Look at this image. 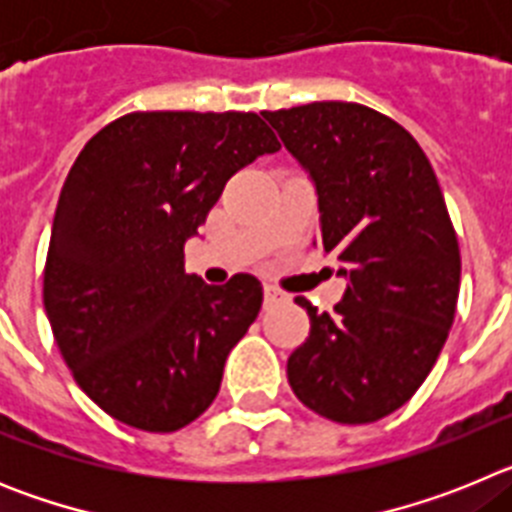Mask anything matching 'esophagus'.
<instances>
[{"label":"esophagus","mask_w":512,"mask_h":512,"mask_svg":"<svg viewBox=\"0 0 512 512\" xmlns=\"http://www.w3.org/2000/svg\"><path fill=\"white\" fill-rule=\"evenodd\" d=\"M282 300H287V295H284V292H279L277 287H269V284H266V287H264V302H266V305H274V302H282Z\"/></svg>","instance_id":"obj_1"}]
</instances>
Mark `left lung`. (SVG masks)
Listing matches in <instances>:
<instances>
[{"instance_id":"obj_1","label":"left lung","mask_w":512,"mask_h":512,"mask_svg":"<svg viewBox=\"0 0 512 512\" xmlns=\"http://www.w3.org/2000/svg\"><path fill=\"white\" fill-rule=\"evenodd\" d=\"M264 117L310 171L320 246L348 279L333 315L295 300L310 336L289 356L287 379L323 418L374 423L418 392L454 323L461 253L436 171L408 130L366 104Z\"/></svg>"}]
</instances>
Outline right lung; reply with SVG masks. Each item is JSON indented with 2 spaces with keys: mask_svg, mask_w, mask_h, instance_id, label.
Returning a JSON list of instances; mask_svg holds the SVG:
<instances>
[{
  "mask_svg": "<svg viewBox=\"0 0 512 512\" xmlns=\"http://www.w3.org/2000/svg\"><path fill=\"white\" fill-rule=\"evenodd\" d=\"M277 135L256 112H128L71 166L43 269L53 338L107 415L148 433L200 418L261 310L259 279L184 271V241Z\"/></svg>",
  "mask_w": 512,
  "mask_h": 512,
  "instance_id": "add662e5",
  "label": "right lung"
}]
</instances>
